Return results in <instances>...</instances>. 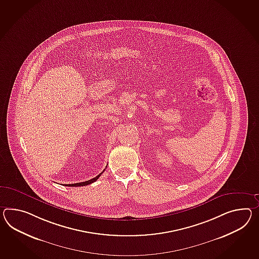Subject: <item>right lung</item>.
<instances>
[{
    "mask_svg": "<svg viewBox=\"0 0 259 259\" xmlns=\"http://www.w3.org/2000/svg\"><path fill=\"white\" fill-rule=\"evenodd\" d=\"M104 171H105V169L103 170V172H104ZM103 172L100 173L99 175H97L95 178H94V179L90 180V181H86V182H83V183H73V184H65V185H66V186H85V185H88V184L95 183V181H97V180H98V178L101 176L102 174H103Z\"/></svg>",
    "mask_w": 259,
    "mask_h": 259,
    "instance_id": "add662e5",
    "label": "right lung"
}]
</instances>
